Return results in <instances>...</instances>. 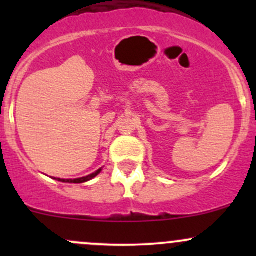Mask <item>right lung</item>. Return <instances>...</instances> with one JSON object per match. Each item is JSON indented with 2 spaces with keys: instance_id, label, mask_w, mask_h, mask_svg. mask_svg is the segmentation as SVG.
<instances>
[{
  "instance_id": "1",
  "label": "right lung",
  "mask_w": 256,
  "mask_h": 256,
  "mask_svg": "<svg viewBox=\"0 0 256 256\" xmlns=\"http://www.w3.org/2000/svg\"><path fill=\"white\" fill-rule=\"evenodd\" d=\"M102 168H99L98 171H95L94 174H89V176H85V177H80V178H74V180H62V178H54V180H59V182H64V183H84V182H88V180H92L94 177H96L98 174L102 172Z\"/></svg>"
}]
</instances>
